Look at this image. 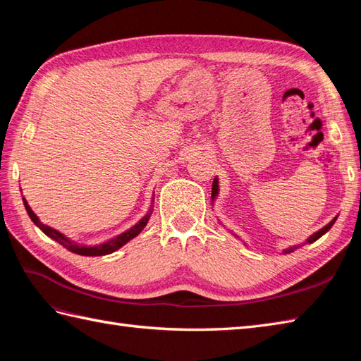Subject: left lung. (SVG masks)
I'll list each match as a JSON object with an SVG mask.
<instances>
[{
	"label": "left lung",
	"mask_w": 361,
	"mask_h": 361,
	"mask_svg": "<svg viewBox=\"0 0 361 361\" xmlns=\"http://www.w3.org/2000/svg\"><path fill=\"white\" fill-rule=\"evenodd\" d=\"M217 194H219V180H217V178H214V181H212V195H211L212 202L216 200ZM335 220H336V217H335V219H332V221H329V224H327L324 228H321L319 231H317L315 234H312V235L309 237V239H307V242H305V243H313L315 240H318L321 235H324V234L329 231V229L332 228V225L335 224ZM298 247H299V245H295V247H290V248H287V250H283V252H286V255H288V252H293Z\"/></svg>",
	"instance_id": "obj_1"
}]
</instances>
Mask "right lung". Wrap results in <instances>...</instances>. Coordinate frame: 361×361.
<instances>
[{
    "instance_id": "obj_1",
    "label": "right lung",
    "mask_w": 361,
    "mask_h": 361,
    "mask_svg": "<svg viewBox=\"0 0 361 361\" xmlns=\"http://www.w3.org/2000/svg\"><path fill=\"white\" fill-rule=\"evenodd\" d=\"M23 203H25V208H26V211L29 214L30 220H32L34 224H35V226L40 228L42 231L48 237H51L52 240L59 242L60 245H63L66 250H70L71 252H75V255H80V256H105V255H110V252H114L116 250H119L121 247H124V245L127 242L132 240L133 237H136L137 234H140L142 229L145 228V225H147V221H149V219L152 216V208H150L147 211V214H145V216L140 221H137L136 225H133L132 228L127 229V231L121 233L119 235L113 237V239L106 240L104 243H99V245H79V243L73 242L71 239H68L65 234L57 231V229H54V228H51L48 225L42 224L40 219H38L35 214H34V211L30 209V206L27 204L26 198H23ZM150 206H153V204H150Z\"/></svg>"
}]
</instances>
